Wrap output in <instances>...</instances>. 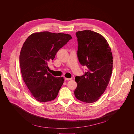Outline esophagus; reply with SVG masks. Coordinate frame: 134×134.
Returning a JSON list of instances; mask_svg holds the SVG:
<instances>
[{
    "mask_svg": "<svg viewBox=\"0 0 134 134\" xmlns=\"http://www.w3.org/2000/svg\"><path fill=\"white\" fill-rule=\"evenodd\" d=\"M65 80H70L72 79V78H65Z\"/></svg>",
    "mask_w": 134,
    "mask_h": 134,
    "instance_id": "esophagus-1",
    "label": "esophagus"
}]
</instances>
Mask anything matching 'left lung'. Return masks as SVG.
Wrapping results in <instances>:
<instances>
[{
    "mask_svg": "<svg viewBox=\"0 0 134 134\" xmlns=\"http://www.w3.org/2000/svg\"><path fill=\"white\" fill-rule=\"evenodd\" d=\"M76 36L77 57L87 71L75 77L74 94L78 100L91 103L99 98L109 82L113 64L111 50L106 39L97 32L86 30L77 32Z\"/></svg>",
    "mask_w": 134,
    "mask_h": 134,
    "instance_id": "8db88e82",
    "label": "left lung"
}]
</instances>
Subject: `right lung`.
<instances>
[{
    "label": "right lung",
    "mask_w": 134,
    "mask_h": 134,
    "mask_svg": "<svg viewBox=\"0 0 134 134\" xmlns=\"http://www.w3.org/2000/svg\"><path fill=\"white\" fill-rule=\"evenodd\" d=\"M71 38L68 34L44 31L32 34L24 42L19 55L21 75L31 95L39 102L57 97L64 79L49 73L47 63Z\"/></svg>",
    "instance_id": "add662e5"
}]
</instances>
